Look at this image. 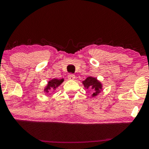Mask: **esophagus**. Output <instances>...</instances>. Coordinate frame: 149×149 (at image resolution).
I'll use <instances>...</instances> for the list:
<instances>
[{"label": "esophagus", "instance_id": "1", "mask_svg": "<svg viewBox=\"0 0 149 149\" xmlns=\"http://www.w3.org/2000/svg\"><path fill=\"white\" fill-rule=\"evenodd\" d=\"M68 79H75V75H74V74H70L68 75Z\"/></svg>", "mask_w": 149, "mask_h": 149}]
</instances>
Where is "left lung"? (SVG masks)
I'll list each match as a JSON object with an SVG mask.
<instances>
[{
  "label": "left lung",
  "instance_id": "obj_1",
  "mask_svg": "<svg viewBox=\"0 0 149 149\" xmlns=\"http://www.w3.org/2000/svg\"><path fill=\"white\" fill-rule=\"evenodd\" d=\"M84 85L86 88H91L92 89H94L95 91V93H93V96H95L96 94L100 92V90L101 89V84L100 82L96 80V79L92 77H88V78L85 79L83 81Z\"/></svg>",
  "mask_w": 149,
  "mask_h": 149
}]
</instances>
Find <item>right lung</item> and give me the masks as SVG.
Returning a JSON list of instances; mask_svg holds the SVG:
<instances>
[{"label": "right lung", "mask_w": 149, "mask_h": 149, "mask_svg": "<svg viewBox=\"0 0 149 149\" xmlns=\"http://www.w3.org/2000/svg\"><path fill=\"white\" fill-rule=\"evenodd\" d=\"M63 81V79H53L49 81V84H48L47 88H46V92H49L52 90H54L58 86H59L61 84Z\"/></svg>", "instance_id": "right-lung-1"}]
</instances>
